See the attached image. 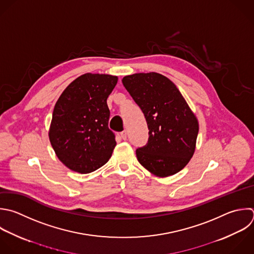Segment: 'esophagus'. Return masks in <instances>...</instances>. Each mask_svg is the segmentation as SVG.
<instances>
[{
  "label": "esophagus",
  "mask_w": 254,
  "mask_h": 254,
  "mask_svg": "<svg viewBox=\"0 0 254 254\" xmlns=\"http://www.w3.org/2000/svg\"><path fill=\"white\" fill-rule=\"evenodd\" d=\"M120 135H121V138L123 139V140H126L127 139V132L124 130V131H122L121 133H120Z\"/></svg>",
  "instance_id": "obj_1"
}]
</instances>
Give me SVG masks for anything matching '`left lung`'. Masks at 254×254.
<instances>
[{
	"label": "left lung",
	"instance_id": "obj_1",
	"mask_svg": "<svg viewBox=\"0 0 254 254\" xmlns=\"http://www.w3.org/2000/svg\"><path fill=\"white\" fill-rule=\"evenodd\" d=\"M122 83L144 113L149 129L148 143L136 150L139 163L157 177L177 174L195 150V115L177 86L160 73L127 75Z\"/></svg>",
	"mask_w": 254,
	"mask_h": 254
}]
</instances>
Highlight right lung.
<instances>
[{
	"label": "right lung",
	"mask_w": 254,
	"mask_h": 254,
	"mask_svg": "<svg viewBox=\"0 0 254 254\" xmlns=\"http://www.w3.org/2000/svg\"><path fill=\"white\" fill-rule=\"evenodd\" d=\"M117 81V76L85 73L57 101L49 137L60 161L71 171L88 174L110 159L116 141L108 127L107 98Z\"/></svg>",
	"instance_id": "add662e5"
}]
</instances>
